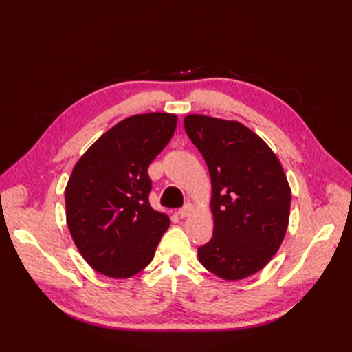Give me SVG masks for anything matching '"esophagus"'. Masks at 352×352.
<instances>
[{
  "instance_id": "1",
  "label": "esophagus",
  "mask_w": 352,
  "mask_h": 352,
  "mask_svg": "<svg viewBox=\"0 0 352 352\" xmlns=\"http://www.w3.org/2000/svg\"><path fill=\"white\" fill-rule=\"evenodd\" d=\"M192 210H194V206L192 204H189V202H188V204H185L182 208H180L179 210V216L180 217H188L189 214H190V212H192Z\"/></svg>"
}]
</instances>
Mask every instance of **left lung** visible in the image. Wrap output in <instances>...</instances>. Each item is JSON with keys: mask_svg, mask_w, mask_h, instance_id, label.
<instances>
[{"mask_svg": "<svg viewBox=\"0 0 352 352\" xmlns=\"http://www.w3.org/2000/svg\"><path fill=\"white\" fill-rule=\"evenodd\" d=\"M184 124L206 160L212 188L214 230L198 248L199 263L225 280L248 278L272 260L285 238L291 188L283 167L239 122L189 114Z\"/></svg>", "mask_w": 352, "mask_h": 352, "instance_id": "1", "label": "left lung"}]
</instances>
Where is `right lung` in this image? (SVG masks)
<instances>
[{"label": "right lung", "instance_id": "right-lung-1", "mask_svg": "<svg viewBox=\"0 0 352 352\" xmlns=\"http://www.w3.org/2000/svg\"><path fill=\"white\" fill-rule=\"evenodd\" d=\"M168 113L136 114L95 141L74 166L66 186L70 235L92 269L116 279L151 263L170 226L150 206L148 166L176 131Z\"/></svg>", "mask_w": 352, "mask_h": 352}]
</instances>
